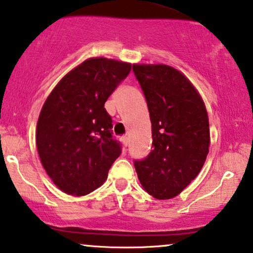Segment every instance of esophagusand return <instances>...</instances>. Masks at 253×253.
I'll return each instance as SVG.
<instances>
[{
  "mask_svg": "<svg viewBox=\"0 0 253 253\" xmlns=\"http://www.w3.org/2000/svg\"><path fill=\"white\" fill-rule=\"evenodd\" d=\"M121 141L125 146H127L128 145V137H127V135H124V137L121 138Z\"/></svg>",
  "mask_w": 253,
  "mask_h": 253,
  "instance_id": "obj_1",
  "label": "esophagus"
}]
</instances>
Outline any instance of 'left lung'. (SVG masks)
<instances>
[{"mask_svg": "<svg viewBox=\"0 0 253 253\" xmlns=\"http://www.w3.org/2000/svg\"><path fill=\"white\" fill-rule=\"evenodd\" d=\"M148 103L152 150L134 167L157 199L177 196L199 174L209 152V118L202 97L181 72L167 65H133Z\"/></svg>", "mask_w": 253, "mask_h": 253, "instance_id": "left-lung-1", "label": "left lung"}]
</instances>
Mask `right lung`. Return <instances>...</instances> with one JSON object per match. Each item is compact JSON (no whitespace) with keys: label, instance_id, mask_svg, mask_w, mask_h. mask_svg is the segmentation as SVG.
<instances>
[{"label":"right lung","instance_id":"right-lung-1","mask_svg":"<svg viewBox=\"0 0 253 253\" xmlns=\"http://www.w3.org/2000/svg\"><path fill=\"white\" fill-rule=\"evenodd\" d=\"M129 72L131 63L92 57L66 74L46 98L36 143L46 174L65 193L95 191L120 156L104 103Z\"/></svg>","mask_w":253,"mask_h":253}]
</instances>
